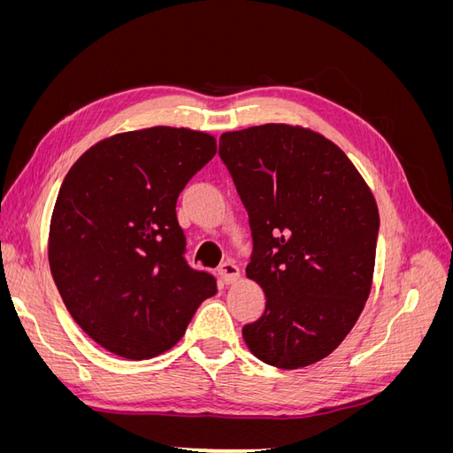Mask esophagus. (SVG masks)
<instances>
[{
	"label": "esophagus",
	"mask_w": 453,
	"mask_h": 453,
	"mask_svg": "<svg viewBox=\"0 0 453 453\" xmlns=\"http://www.w3.org/2000/svg\"><path fill=\"white\" fill-rule=\"evenodd\" d=\"M219 276H221V280L226 285H232V283H236L240 278V268L232 263V260H228V263L221 265V268H219Z\"/></svg>",
	"instance_id": "esophagus-1"
}]
</instances>
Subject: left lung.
<instances>
[{"label": "left lung", "mask_w": 453, "mask_h": 453, "mask_svg": "<svg viewBox=\"0 0 453 453\" xmlns=\"http://www.w3.org/2000/svg\"><path fill=\"white\" fill-rule=\"evenodd\" d=\"M219 157L253 238L248 278L266 308L242 328L266 365L295 370L331 355L357 323L372 287L380 215L344 150L289 125L226 132Z\"/></svg>", "instance_id": "1"}]
</instances>
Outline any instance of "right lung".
<instances>
[{"label":"right lung","instance_id":"1","mask_svg":"<svg viewBox=\"0 0 453 453\" xmlns=\"http://www.w3.org/2000/svg\"><path fill=\"white\" fill-rule=\"evenodd\" d=\"M217 153L215 138L155 127L90 147L67 172L54 203L49 265L75 323L119 357L168 351L217 293L185 260L175 203Z\"/></svg>","mask_w":453,"mask_h":453}]
</instances>
